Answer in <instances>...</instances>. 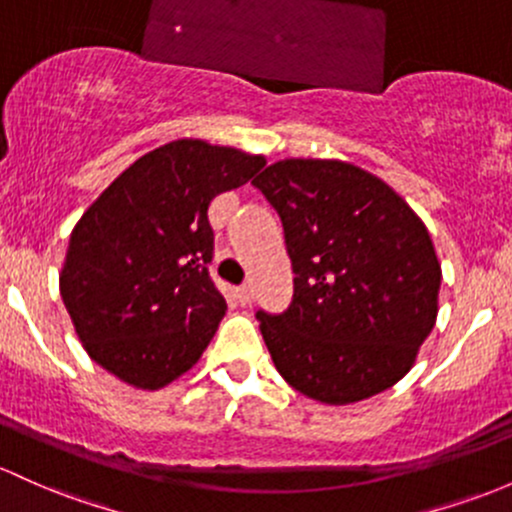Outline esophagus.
Returning <instances> with one entry per match:
<instances>
[{
    "label": "esophagus",
    "mask_w": 512,
    "mask_h": 512,
    "mask_svg": "<svg viewBox=\"0 0 512 512\" xmlns=\"http://www.w3.org/2000/svg\"><path fill=\"white\" fill-rule=\"evenodd\" d=\"M236 300H239L241 305H251V300H254V288H251L249 283L239 285V288H236Z\"/></svg>",
    "instance_id": "34e87169"
}]
</instances>
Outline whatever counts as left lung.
Masks as SVG:
<instances>
[{
	"label": "left lung",
	"mask_w": 512,
	"mask_h": 512,
	"mask_svg": "<svg viewBox=\"0 0 512 512\" xmlns=\"http://www.w3.org/2000/svg\"><path fill=\"white\" fill-rule=\"evenodd\" d=\"M254 185L283 222L295 273L288 310L256 312L280 376L327 405L398 383L437 320L442 268L422 219L344 161L288 158Z\"/></svg>",
	"instance_id": "obj_1"
}]
</instances>
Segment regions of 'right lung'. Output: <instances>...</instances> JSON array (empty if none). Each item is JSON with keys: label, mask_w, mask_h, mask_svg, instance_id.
<instances>
[{"label": "right lung", "mask_w": 512, "mask_h": 512, "mask_svg": "<svg viewBox=\"0 0 512 512\" xmlns=\"http://www.w3.org/2000/svg\"><path fill=\"white\" fill-rule=\"evenodd\" d=\"M263 166L236 148L170 141L92 202L70 234L60 298L97 364L148 390L197 364L227 310L207 212Z\"/></svg>", "instance_id": "add662e5"}]
</instances>
